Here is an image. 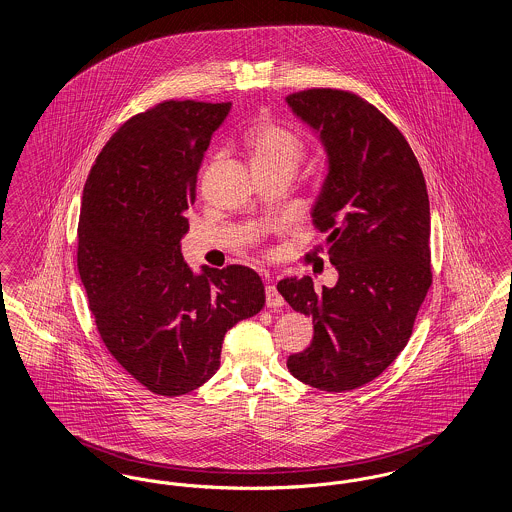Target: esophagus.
Returning <instances> with one entry per match:
<instances>
[{"mask_svg":"<svg viewBox=\"0 0 512 512\" xmlns=\"http://www.w3.org/2000/svg\"><path fill=\"white\" fill-rule=\"evenodd\" d=\"M265 293H267V307H270V309H276V307L284 305V297L276 290V286L270 284V286H267Z\"/></svg>","mask_w":512,"mask_h":512,"instance_id":"34e87169","label":"esophagus"}]
</instances>
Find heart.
<instances>
[{"mask_svg": "<svg viewBox=\"0 0 512 512\" xmlns=\"http://www.w3.org/2000/svg\"><path fill=\"white\" fill-rule=\"evenodd\" d=\"M245 149L253 169L265 167H292L295 169L303 142L290 128L272 121L255 122L244 136Z\"/></svg>", "mask_w": 512, "mask_h": 512, "instance_id": "heart-1", "label": "heart"}]
</instances>
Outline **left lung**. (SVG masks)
Returning <instances> with one entry per match:
<instances>
[{
    "mask_svg": "<svg viewBox=\"0 0 512 512\" xmlns=\"http://www.w3.org/2000/svg\"><path fill=\"white\" fill-rule=\"evenodd\" d=\"M286 101L326 153L311 217L338 270L336 286L320 293L309 276L278 282L293 311L315 324L288 368L318 390H355L403 351L432 284L426 182L403 134L365 99L315 88Z\"/></svg>",
    "mask_w": 512,
    "mask_h": 512,
    "instance_id": "obj_1",
    "label": "left lung"
}]
</instances>
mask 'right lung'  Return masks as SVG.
Masks as SVG:
<instances>
[{
    "mask_svg": "<svg viewBox=\"0 0 512 512\" xmlns=\"http://www.w3.org/2000/svg\"><path fill=\"white\" fill-rule=\"evenodd\" d=\"M230 103L163 101L101 149L84 184L78 272L99 336L147 390L176 397L220 366L226 332L265 307L242 265L194 272L180 242L197 172Z\"/></svg>",
    "mask_w": 512,
    "mask_h": 512,
    "instance_id": "right-lung-1",
    "label": "right lung"
}]
</instances>
